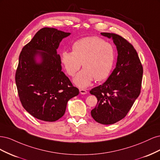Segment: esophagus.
Segmentation results:
<instances>
[{"label": "esophagus", "mask_w": 160, "mask_h": 160, "mask_svg": "<svg viewBox=\"0 0 160 160\" xmlns=\"http://www.w3.org/2000/svg\"><path fill=\"white\" fill-rule=\"evenodd\" d=\"M79 92L81 94H83V95H85L87 93H88V91H87L86 89H79Z\"/></svg>", "instance_id": "1"}]
</instances>
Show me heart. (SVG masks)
Listing matches in <instances>:
<instances>
[{"instance_id":"heart-1","label":"heart","mask_w":160,"mask_h":160,"mask_svg":"<svg viewBox=\"0 0 160 160\" xmlns=\"http://www.w3.org/2000/svg\"><path fill=\"white\" fill-rule=\"evenodd\" d=\"M115 48L110 42L98 37L80 38L72 45V52L65 51L61 54V62L66 72L73 77L81 63L84 69L74 79L80 88H85L95 79L102 81L109 75L115 61Z\"/></svg>"}]
</instances>
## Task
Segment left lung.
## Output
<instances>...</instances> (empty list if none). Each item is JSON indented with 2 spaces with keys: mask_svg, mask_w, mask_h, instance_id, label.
I'll list each match as a JSON object with an SVG mask.
<instances>
[{
  "mask_svg": "<svg viewBox=\"0 0 160 160\" xmlns=\"http://www.w3.org/2000/svg\"><path fill=\"white\" fill-rule=\"evenodd\" d=\"M112 38L118 56L116 67L105 83L90 91L98 99L91 114L103 125L113 124L123 119L141 92L143 67L132 44L118 34L101 32Z\"/></svg>",
  "mask_w": 160,
  "mask_h": 160,
  "instance_id": "8db88e82",
  "label": "left lung"
}]
</instances>
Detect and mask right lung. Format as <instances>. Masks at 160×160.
Returning <instances> with one entry per match:
<instances>
[{"label": "right lung", "instance_id": "add662e5", "mask_svg": "<svg viewBox=\"0 0 160 160\" xmlns=\"http://www.w3.org/2000/svg\"><path fill=\"white\" fill-rule=\"evenodd\" d=\"M70 35L55 28L44 27L23 47L19 55L15 82L22 105L34 118L55 122L65 114L67 101L79 94L68 77L61 71L57 49ZM42 62L37 64V55Z\"/></svg>", "mask_w": 160, "mask_h": 160}]
</instances>
